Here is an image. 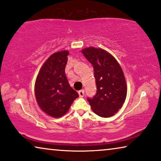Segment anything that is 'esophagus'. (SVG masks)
<instances>
[{
	"instance_id": "esophagus-1",
	"label": "esophagus",
	"mask_w": 161,
	"mask_h": 161,
	"mask_svg": "<svg viewBox=\"0 0 161 161\" xmlns=\"http://www.w3.org/2000/svg\"><path fill=\"white\" fill-rule=\"evenodd\" d=\"M78 94L80 97H83L84 96V90L81 89L80 91H78Z\"/></svg>"
}]
</instances>
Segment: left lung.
Listing matches in <instances>:
<instances>
[{"label": "left lung", "mask_w": 161, "mask_h": 161, "mask_svg": "<svg viewBox=\"0 0 161 161\" xmlns=\"http://www.w3.org/2000/svg\"><path fill=\"white\" fill-rule=\"evenodd\" d=\"M82 53L94 68L97 93L88 97L97 115L108 118L117 113L127 96V85L123 71L115 58L101 48H84Z\"/></svg>", "instance_id": "1"}]
</instances>
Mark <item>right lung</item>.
<instances>
[{
  "label": "right lung",
  "mask_w": 161,
  "mask_h": 161,
  "mask_svg": "<svg viewBox=\"0 0 161 161\" xmlns=\"http://www.w3.org/2000/svg\"><path fill=\"white\" fill-rule=\"evenodd\" d=\"M68 54L67 50L52 54L39 70L35 83V97L39 108L54 118L64 115L79 97L65 75Z\"/></svg>",
  "instance_id": "add662e5"
}]
</instances>
